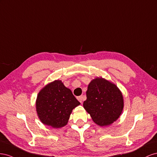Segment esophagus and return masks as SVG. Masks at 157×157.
<instances>
[{"label": "esophagus", "instance_id": "esophagus-1", "mask_svg": "<svg viewBox=\"0 0 157 157\" xmlns=\"http://www.w3.org/2000/svg\"><path fill=\"white\" fill-rule=\"evenodd\" d=\"M77 98H78V100L80 102H81V103H82V101H83V96H79V97H77Z\"/></svg>", "mask_w": 157, "mask_h": 157}]
</instances>
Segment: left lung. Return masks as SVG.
<instances>
[{"label":"left lung","mask_w":157,"mask_h":157,"mask_svg":"<svg viewBox=\"0 0 157 157\" xmlns=\"http://www.w3.org/2000/svg\"><path fill=\"white\" fill-rule=\"evenodd\" d=\"M83 107L92 120L99 126H108L118 118L122 112V93L116 85L102 78L89 84Z\"/></svg>","instance_id":"8db88e82"}]
</instances>
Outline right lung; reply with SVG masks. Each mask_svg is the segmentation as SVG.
Returning a JSON list of instances; mask_svg holds the SVG:
<instances>
[{"label":"right lung","mask_w":157,"mask_h":157,"mask_svg":"<svg viewBox=\"0 0 157 157\" xmlns=\"http://www.w3.org/2000/svg\"><path fill=\"white\" fill-rule=\"evenodd\" d=\"M80 105L71 90L60 80L44 87L38 94L36 101L37 114L47 126L59 128L68 122L72 110Z\"/></svg>","instance_id":"1"}]
</instances>
